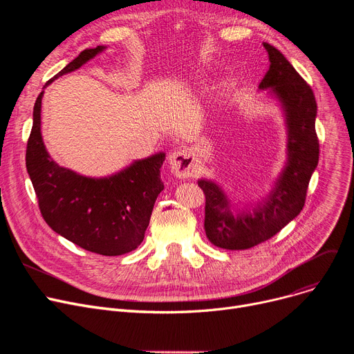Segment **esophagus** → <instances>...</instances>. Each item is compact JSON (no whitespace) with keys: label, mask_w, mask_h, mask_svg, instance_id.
Returning a JSON list of instances; mask_svg holds the SVG:
<instances>
[{"label":"esophagus","mask_w":354,"mask_h":354,"mask_svg":"<svg viewBox=\"0 0 354 354\" xmlns=\"http://www.w3.org/2000/svg\"><path fill=\"white\" fill-rule=\"evenodd\" d=\"M171 171L176 178H191L195 171V156L188 149L175 151L171 158Z\"/></svg>","instance_id":"34e87169"}]
</instances>
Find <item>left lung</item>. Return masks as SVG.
Instances as JSON below:
<instances>
[{"mask_svg":"<svg viewBox=\"0 0 354 354\" xmlns=\"http://www.w3.org/2000/svg\"><path fill=\"white\" fill-rule=\"evenodd\" d=\"M264 47L270 68L259 88H271L284 109L288 162L270 198L252 215L234 216L227 195L216 183L205 179L198 182L205 194V234L215 247L224 250H248L280 232L304 208L308 182L319 163L314 93L280 51L268 43Z\"/></svg>","mask_w":354,"mask_h":354,"instance_id":"obj_1","label":"left lung"}]
</instances>
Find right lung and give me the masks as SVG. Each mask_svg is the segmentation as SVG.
<instances>
[{"label":"right lung","instance_id":"obj_1","mask_svg":"<svg viewBox=\"0 0 354 354\" xmlns=\"http://www.w3.org/2000/svg\"><path fill=\"white\" fill-rule=\"evenodd\" d=\"M104 47L82 51L54 79L82 67ZM41 91L32 111L26 165L47 225L90 252L115 257L136 250L145 238L155 201L163 191L160 167L165 153L138 160L102 179L77 175L59 166L41 138Z\"/></svg>","mask_w":354,"mask_h":354}]
</instances>
